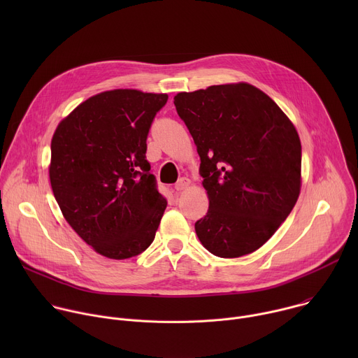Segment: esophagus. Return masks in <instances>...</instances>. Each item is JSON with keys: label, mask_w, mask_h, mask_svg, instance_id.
<instances>
[{"label": "esophagus", "mask_w": 358, "mask_h": 358, "mask_svg": "<svg viewBox=\"0 0 358 358\" xmlns=\"http://www.w3.org/2000/svg\"><path fill=\"white\" fill-rule=\"evenodd\" d=\"M189 184H191V180L187 178V177H182V178H180V180L177 181L176 189H177V191H184L185 188L189 187Z\"/></svg>", "instance_id": "34e87169"}]
</instances>
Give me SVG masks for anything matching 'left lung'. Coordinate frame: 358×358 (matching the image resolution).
I'll list each match as a JSON object with an SVG mask.
<instances>
[{
    "label": "left lung",
    "instance_id": "1",
    "mask_svg": "<svg viewBox=\"0 0 358 358\" xmlns=\"http://www.w3.org/2000/svg\"><path fill=\"white\" fill-rule=\"evenodd\" d=\"M201 159L210 207L195 222L207 250L239 258L259 249L293 210L301 187V144L294 124L246 82L174 96Z\"/></svg>",
    "mask_w": 358,
    "mask_h": 358
}]
</instances>
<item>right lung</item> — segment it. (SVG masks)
I'll use <instances>...</instances> for the list:
<instances>
[{
  "instance_id": "obj_1",
  "label": "right lung",
  "mask_w": 358,
  "mask_h": 358,
  "mask_svg": "<svg viewBox=\"0 0 358 358\" xmlns=\"http://www.w3.org/2000/svg\"><path fill=\"white\" fill-rule=\"evenodd\" d=\"M167 93L113 89L62 119L50 141L49 180L72 229L109 259H127L155 241L167 199L145 160L147 134Z\"/></svg>"
}]
</instances>
